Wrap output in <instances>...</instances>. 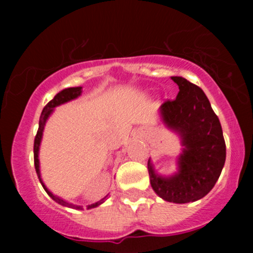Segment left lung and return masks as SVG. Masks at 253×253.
I'll return each instance as SVG.
<instances>
[{
  "label": "left lung",
  "instance_id": "obj_1",
  "mask_svg": "<svg viewBox=\"0 0 253 253\" xmlns=\"http://www.w3.org/2000/svg\"><path fill=\"white\" fill-rule=\"evenodd\" d=\"M178 85L177 96L159 109L160 119L180 136L182 149L177 157V170L172 175L155 171L148 160L150 185L164 201L188 203L203 198L214 187L226 158L220 122L205 91L182 77H171Z\"/></svg>",
  "mask_w": 253,
  "mask_h": 253
}]
</instances>
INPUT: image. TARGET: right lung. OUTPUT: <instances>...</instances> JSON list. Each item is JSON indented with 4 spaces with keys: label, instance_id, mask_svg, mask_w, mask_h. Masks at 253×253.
<instances>
[{
    "label": "right lung",
    "instance_id": "1",
    "mask_svg": "<svg viewBox=\"0 0 253 253\" xmlns=\"http://www.w3.org/2000/svg\"><path fill=\"white\" fill-rule=\"evenodd\" d=\"M81 95H82V86H72V88H66V89H63V90H61L60 93L56 94L55 98H53L51 101H48V103L46 104V106H45V108H44V110H42V115H40L39 129H38L37 137H35V141H34V164H35V170H37L38 177H39V180H40V182H42V187H44V190L46 191L47 195L50 196V197L52 198V200L55 201V202H57L58 205H61V206H63V207H68V208L78 209V211H83V206L73 205V203H70V202H67V201L62 200V198L58 197V196L53 195V193L51 192V191L46 187V186H45L44 181H42V172H40L39 150H40V144H42V132H44L45 125H46V121L48 120V117L51 116V114H52L53 110H55V108H57V106L62 105V104L68 103V101L75 100V99H77L78 96H81ZM108 197H109V195H106L105 197L101 198V200L98 201V202L91 203V205L86 206V209L96 208V207L103 205V203L105 202L106 200H108Z\"/></svg>",
    "mask_w": 253,
    "mask_h": 253
}]
</instances>
